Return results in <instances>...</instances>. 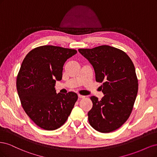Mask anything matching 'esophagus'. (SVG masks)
Listing matches in <instances>:
<instances>
[{"label": "esophagus", "mask_w": 157, "mask_h": 157, "mask_svg": "<svg viewBox=\"0 0 157 157\" xmlns=\"http://www.w3.org/2000/svg\"><path fill=\"white\" fill-rule=\"evenodd\" d=\"M78 98H80V99H82V98H85L84 96H82V95H80V94L78 95Z\"/></svg>", "instance_id": "34e87169"}]
</instances>
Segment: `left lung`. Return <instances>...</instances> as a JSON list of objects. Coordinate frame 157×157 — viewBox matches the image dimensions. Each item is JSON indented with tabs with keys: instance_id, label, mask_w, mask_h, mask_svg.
Instances as JSON below:
<instances>
[{
	"instance_id": "1",
	"label": "left lung",
	"mask_w": 157,
	"mask_h": 157,
	"mask_svg": "<svg viewBox=\"0 0 157 157\" xmlns=\"http://www.w3.org/2000/svg\"><path fill=\"white\" fill-rule=\"evenodd\" d=\"M93 66L96 80L102 82L104 96H91L93 106L88 113L90 124L101 133L119 128L129 118L138 91L134 65L124 51L108 45L78 49Z\"/></svg>"
}]
</instances>
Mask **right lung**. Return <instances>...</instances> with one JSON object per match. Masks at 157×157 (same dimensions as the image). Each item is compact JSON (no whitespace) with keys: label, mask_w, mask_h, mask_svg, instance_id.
<instances>
[{"label":"right lung","mask_w":157,"mask_h":157,"mask_svg":"<svg viewBox=\"0 0 157 157\" xmlns=\"http://www.w3.org/2000/svg\"><path fill=\"white\" fill-rule=\"evenodd\" d=\"M74 49L45 45L27 54L19 71L16 88L21 105L35 124L46 130H54L67 120L77 94H57L56 80L62 78L65 62L77 54Z\"/></svg>","instance_id":"right-lung-1"}]
</instances>
